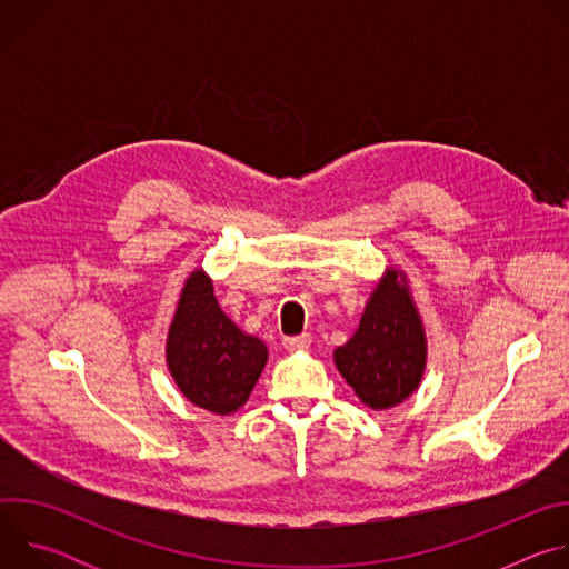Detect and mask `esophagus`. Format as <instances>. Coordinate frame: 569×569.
Here are the masks:
<instances>
[{"mask_svg":"<svg viewBox=\"0 0 569 569\" xmlns=\"http://www.w3.org/2000/svg\"><path fill=\"white\" fill-rule=\"evenodd\" d=\"M283 347L288 351H299V349H308L310 347V336L301 333V336H292V338H283Z\"/></svg>","mask_w":569,"mask_h":569,"instance_id":"34e87169","label":"esophagus"}]
</instances>
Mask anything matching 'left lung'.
I'll return each instance as SVG.
<instances>
[{
	"label": "left lung",
	"instance_id": "left-lung-1",
	"mask_svg": "<svg viewBox=\"0 0 569 569\" xmlns=\"http://www.w3.org/2000/svg\"><path fill=\"white\" fill-rule=\"evenodd\" d=\"M333 358L371 410L393 408L412 396L426 369V333L402 272L385 274L367 301L358 331Z\"/></svg>",
	"mask_w": 569,
	"mask_h": 569
}]
</instances>
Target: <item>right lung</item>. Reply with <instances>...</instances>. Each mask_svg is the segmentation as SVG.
Here are the masks:
<instances>
[{"instance_id":"add662e5","label":"right lung","mask_w":569,"mask_h":569,"mask_svg":"<svg viewBox=\"0 0 569 569\" xmlns=\"http://www.w3.org/2000/svg\"><path fill=\"white\" fill-rule=\"evenodd\" d=\"M167 362L193 405L227 417L250 398L268 362V349L222 312L211 279L196 270L184 283L169 329Z\"/></svg>"}]
</instances>
